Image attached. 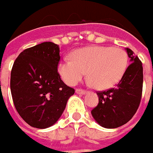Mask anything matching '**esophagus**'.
<instances>
[{
    "label": "esophagus",
    "mask_w": 153,
    "mask_h": 153,
    "mask_svg": "<svg viewBox=\"0 0 153 153\" xmlns=\"http://www.w3.org/2000/svg\"><path fill=\"white\" fill-rule=\"evenodd\" d=\"M76 93L77 94H85L88 93V91H86L84 89H81V88H77L76 90Z\"/></svg>",
    "instance_id": "obj_1"
}]
</instances>
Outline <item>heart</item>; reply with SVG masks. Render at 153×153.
<instances>
[{"mask_svg": "<svg viewBox=\"0 0 153 153\" xmlns=\"http://www.w3.org/2000/svg\"><path fill=\"white\" fill-rule=\"evenodd\" d=\"M128 67V56L119 48L89 46L71 53L60 62L58 71L68 85H76L85 76L94 88L105 90L116 85Z\"/></svg>", "mask_w": 153, "mask_h": 153, "instance_id": "obj_1", "label": "heart"}]
</instances>
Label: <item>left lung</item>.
<instances>
[{
    "mask_svg": "<svg viewBox=\"0 0 153 153\" xmlns=\"http://www.w3.org/2000/svg\"><path fill=\"white\" fill-rule=\"evenodd\" d=\"M130 65L116 88L98 92L99 104L91 111L100 126L116 128L127 123L135 114L142 95L143 67L134 52L126 48Z\"/></svg>",
    "mask_w": 153,
    "mask_h": 153,
    "instance_id": "1",
    "label": "left lung"
}]
</instances>
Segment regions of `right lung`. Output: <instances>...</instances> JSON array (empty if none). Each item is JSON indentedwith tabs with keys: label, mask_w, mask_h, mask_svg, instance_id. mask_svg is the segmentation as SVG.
Returning a JSON list of instances; mask_svg holds the SVG:
<instances>
[{
	"label": "right lung",
	"mask_w": 153,
	"mask_h": 153,
	"mask_svg": "<svg viewBox=\"0 0 153 153\" xmlns=\"http://www.w3.org/2000/svg\"><path fill=\"white\" fill-rule=\"evenodd\" d=\"M59 46L46 42L24 50L11 71L13 104L29 125L46 128L55 123L75 90L60 78Z\"/></svg>",
	"instance_id": "obj_1"
}]
</instances>
